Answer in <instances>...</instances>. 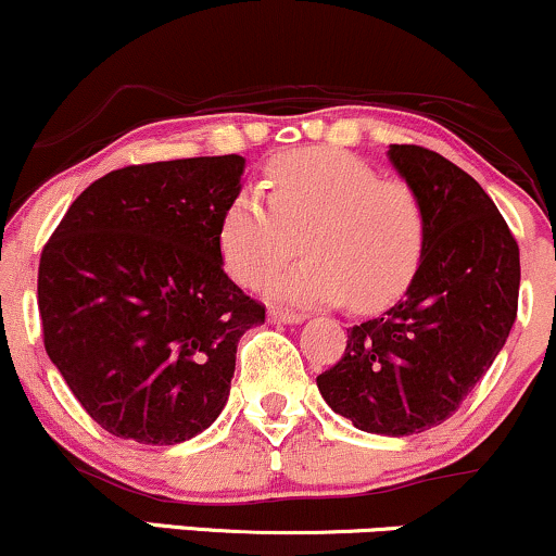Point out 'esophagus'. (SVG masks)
Instances as JSON below:
<instances>
[{"mask_svg":"<svg viewBox=\"0 0 556 556\" xmlns=\"http://www.w3.org/2000/svg\"><path fill=\"white\" fill-rule=\"evenodd\" d=\"M270 319L273 323L299 325V323H304V315L302 312H291V309H270Z\"/></svg>","mask_w":556,"mask_h":556,"instance_id":"1","label":"esophagus"}]
</instances>
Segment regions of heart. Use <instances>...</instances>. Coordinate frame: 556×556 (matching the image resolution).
<instances>
[{"instance_id": "1", "label": "heart", "mask_w": 556, "mask_h": 556, "mask_svg": "<svg viewBox=\"0 0 556 556\" xmlns=\"http://www.w3.org/2000/svg\"><path fill=\"white\" fill-rule=\"evenodd\" d=\"M267 198L241 189L218 220V252L257 289L299 250L309 257L273 280V296L375 312L408 289L427 250V207L403 179H384L349 150L299 148L265 166Z\"/></svg>"}]
</instances>
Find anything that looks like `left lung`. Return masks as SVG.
Returning <instances> with one entry per match:
<instances>
[{
	"mask_svg": "<svg viewBox=\"0 0 556 556\" xmlns=\"http://www.w3.org/2000/svg\"><path fill=\"white\" fill-rule=\"evenodd\" d=\"M427 207V250L406 296L349 330L341 362L317 377L356 429L408 437L458 410L518 317L520 250L473 176L421 146H390Z\"/></svg>",
	"mask_w": 556,
	"mask_h": 556,
	"instance_id": "left-lung-1",
	"label": "left lung"
}]
</instances>
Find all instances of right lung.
<instances>
[{"instance_id": "1", "label": "right lung", "mask_w": 556, "mask_h": 556, "mask_svg": "<svg viewBox=\"0 0 556 556\" xmlns=\"http://www.w3.org/2000/svg\"><path fill=\"white\" fill-rule=\"evenodd\" d=\"M241 174V155L116 168L46 241V354L114 437L176 445L226 406L239 338L265 323V306L226 276L218 252L220 213Z\"/></svg>"}]
</instances>
